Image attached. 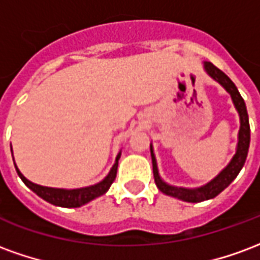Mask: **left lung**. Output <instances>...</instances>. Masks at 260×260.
Returning <instances> with one entry per match:
<instances>
[{"mask_svg":"<svg viewBox=\"0 0 260 260\" xmlns=\"http://www.w3.org/2000/svg\"><path fill=\"white\" fill-rule=\"evenodd\" d=\"M203 67H205L206 74L213 80H216L218 85L223 86L224 90L231 96V100L234 103L235 110H237V113L240 115L238 143H237L235 154L230 160V163L213 180L209 181L205 185L198 186V188H182V186L170 185L158 174L157 160H156V156H154V152H153V145L150 143L153 175H154V182H156L158 189L163 193H166V195L177 198L180 201L191 202V203H198V202L209 201V199L216 198L220 192H223L237 178V175L240 174L241 169L245 164L246 156H248V149H249V142H251V129H249V119H248V113H246L245 102L241 97L237 86L233 83V80L230 79L227 75L221 72L218 68H216L212 62H205Z\"/></svg>","mask_w":260,"mask_h":260,"instance_id":"left-lung-1","label":"left lung"}]
</instances>
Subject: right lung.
I'll use <instances>...</instances> for the list:
<instances>
[{"instance_id": "add662e5", "label": "right lung", "mask_w": 260, "mask_h": 260, "mask_svg": "<svg viewBox=\"0 0 260 260\" xmlns=\"http://www.w3.org/2000/svg\"><path fill=\"white\" fill-rule=\"evenodd\" d=\"M12 152V147H11ZM121 157V152L117 154L115 157V163L111 167V170L108 171V174L103 178L100 182H97L94 185L83 186V188H74V189H65V188H51V186H43L39 184H35L26 178L25 175L22 174L18 169V166L15 164L16 173L20 177V180L25 182V185L27 188H30L31 191L35 192L36 195H39L42 199H44L51 205L59 207H80L89 203L93 199H96L99 196L104 195L106 192L110 189V186L117 177V169H118V160Z\"/></svg>"}]
</instances>
